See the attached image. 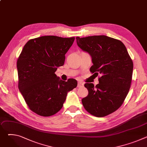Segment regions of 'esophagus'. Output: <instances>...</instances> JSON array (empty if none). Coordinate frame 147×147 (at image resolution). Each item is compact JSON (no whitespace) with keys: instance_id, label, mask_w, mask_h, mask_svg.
<instances>
[{"instance_id":"1","label":"esophagus","mask_w":147,"mask_h":147,"mask_svg":"<svg viewBox=\"0 0 147 147\" xmlns=\"http://www.w3.org/2000/svg\"><path fill=\"white\" fill-rule=\"evenodd\" d=\"M84 84L83 82H80V81H79V82H78V84H77V87H78V88L82 87H83V86H84Z\"/></svg>"}]
</instances>
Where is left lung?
Returning a JSON list of instances; mask_svg holds the SVG:
<instances>
[{
	"label": "left lung",
	"instance_id": "8db88e82",
	"mask_svg": "<svg viewBox=\"0 0 147 147\" xmlns=\"http://www.w3.org/2000/svg\"><path fill=\"white\" fill-rule=\"evenodd\" d=\"M77 45L91 57L90 71L99 84H85L87 96L82 99L86 110L96 117L106 116L118 109L130 90L133 63L121 41L105 35L76 37Z\"/></svg>",
	"mask_w": 147,
	"mask_h": 147
}]
</instances>
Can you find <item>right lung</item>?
I'll list each match as a JSON object with an SVG mask.
<instances>
[{
  "mask_svg": "<svg viewBox=\"0 0 147 147\" xmlns=\"http://www.w3.org/2000/svg\"><path fill=\"white\" fill-rule=\"evenodd\" d=\"M74 37L42 36L30 39L17 60L18 88L29 108L42 116L56 114L77 81L60 79L55 73L64 65Z\"/></svg>",
  "mask_w": 147,
  "mask_h": 147,
  "instance_id": "1",
  "label": "right lung"
}]
</instances>
